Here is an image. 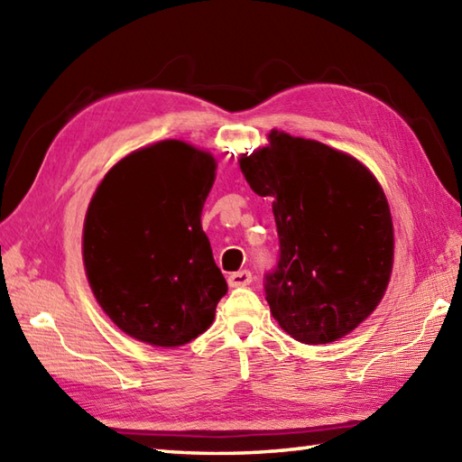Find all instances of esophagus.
Wrapping results in <instances>:
<instances>
[{
	"label": "esophagus",
	"instance_id": "34e87169",
	"mask_svg": "<svg viewBox=\"0 0 462 462\" xmlns=\"http://www.w3.org/2000/svg\"><path fill=\"white\" fill-rule=\"evenodd\" d=\"M252 282V273L248 270H240V272H234L228 276V283L230 288H242V286H248Z\"/></svg>",
	"mask_w": 462,
	"mask_h": 462
}]
</instances>
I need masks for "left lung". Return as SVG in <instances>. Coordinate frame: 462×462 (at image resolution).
Returning a JSON list of instances; mask_svg holds the SVG:
<instances>
[{
    "instance_id": "obj_1",
    "label": "left lung",
    "mask_w": 462,
    "mask_h": 462,
    "mask_svg": "<svg viewBox=\"0 0 462 462\" xmlns=\"http://www.w3.org/2000/svg\"><path fill=\"white\" fill-rule=\"evenodd\" d=\"M238 162L250 189L272 199L278 226L280 263L266 278L273 319L306 346L346 337L375 311L393 272V220L375 174L276 129Z\"/></svg>"
}]
</instances>
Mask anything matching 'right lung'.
<instances>
[{
    "label": "right lung",
    "instance_id": "obj_1",
    "mask_svg": "<svg viewBox=\"0 0 462 462\" xmlns=\"http://www.w3.org/2000/svg\"><path fill=\"white\" fill-rule=\"evenodd\" d=\"M216 166L190 143H152L113 164L87 208V282L115 326L146 346L196 339L228 291L200 222Z\"/></svg>",
    "mask_w": 462,
    "mask_h": 462
}]
</instances>
